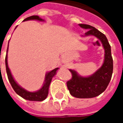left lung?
Returning a JSON list of instances; mask_svg holds the SVG:
<instances>
[{
    "label": "left lung",
    "instance_id": "1",
    "mask_svg": "<svg viewBox=\"0 0 123 123\" xmlns=\"http://www.w3.org/2000/svg\"><path fill=\"white\" fill-rule=\"evenodd\" d=\"M80 27L88 30L84 36L93 35L101 41L105 50L104 61L99 69L88 77H83L74 70L70 69L72 78L67 82L70 93L77 98H92L100 95L109 85L111 80L113 62L111 56V46L106 36L92 25L79 24Z\"/></svg>",
    "mask_w": 123,
    "mask_h": 123
}]
</instances>
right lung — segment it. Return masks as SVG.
<instances>
[{
  "mask_svg": "<svg viewBox=\"0 0 123 123\" xmlns=\"http://www.w3.org/2000/svg\"><path fill=\"white\" fill-rule=\"evenodd\" d=\"M31 20L44 21V20L41 19L38 16H30V17L25 18V20H24V22ZM7 53H8V49H7L6 55V59H5L7 76H8V78L10 83V84L12 86V88L15 91V92L18 95H19L22 98L26 99V100L41 101H43L44 99H45L47 97V95H48L49 88V86H50V84H51L52 78H53L54 76H55L56 73V70L59 68H55L53 70L50 71V72H47L45 75V81H44L42 88L38 91H36V92H30L25 90V89H24L20 86L18 85L16 83V82L14 80V78H13L12 74H11V72H10L9 68H8V61H7L8 55H7Z\"/></svg>",
  "mask_w": 123,
  "mask_h": 123,
  "instance_id": "right-lung-1",
  "label": "right lung"
}]
</instances>
